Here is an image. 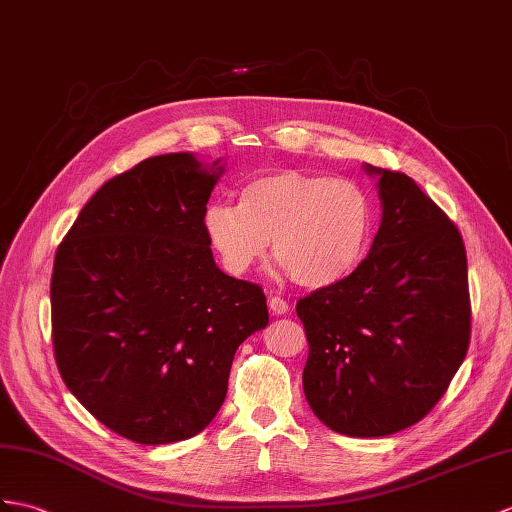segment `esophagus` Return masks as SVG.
I'll use <instances>...</instances> for the list:
<instances>
[{"mask_svg": "<svg viewBox=\"0 0 512 512\" xmlns=\"http://www.w3.org/2000/svg\"><path fill=\"white\" fill-rule=\"evenodd\" d=\"M269 310L273 315L282 317V315L289 313V302H286V299H282V297H278V295H273V297H269Z\"/></svg>", "mask_w": 512, "mask_h": 512, "instance_id": "1", "label": "esophagus"}]
</instances>
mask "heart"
<instances>
[{"label": "heart", "mask_w": 512, "mask_h": 512, "mask_svg": "<svg viewBox=\"0 0 512 512\" xmlns=\"http://www.w3.org/2000/svg\"><path fill=\"white\" fill-rule=\"evenodd\" d=\"M210 247L230 273H245L271 249L306 289H326L363 263L373 232V199L363 184L323 173L276 171L249 180L239 206L204 210Z\"/></svg>", "instance_id": "heart-1"}]
</instances>
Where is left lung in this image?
I'll return each instance as SVG.
<instances>
[{
	"mask_svg": "<svg viewBox=\"0 0 512 512\" xmlns=\"http://www.w3.org/2000/svg\"><path fill=\"white\" fill-rule=\"evenodd\" d=\"M378 178L382 221L363 263L297 302L308 339L304 395L347 436L395 434L426 417L463 365L471 304L458 228L406 173Z\"/></svg>",
	"mask_w": 512,
	"mask_h": 512,
	"instance_id": "obj_1",
	"label": "left lung"
}]
</instances>
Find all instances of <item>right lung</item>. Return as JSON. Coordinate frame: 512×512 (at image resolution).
Listing matches in <instances>:
<instances>
[{
    "instance_id": "right-lung-1",
    "label": "right lung",
    "mask_w": 512,
    "mask_h": 512,
    "mask_svg": "<svg viewBox=\"0 0 512 512\" xmlns=\"http://www.w3.org/2000/svg\"><path fill=\"white\" fill-rule=\"evenodd\" d=\"M162 154L99 189L58 245L54 356L67 389L141 445L191 439L226 400L239 345L269 323L258 284L223 273L204 210L223 173Z\"/></svg>"
}]
</instances>
